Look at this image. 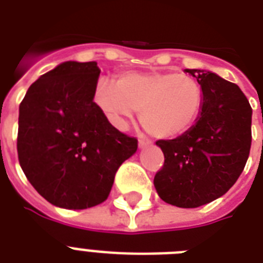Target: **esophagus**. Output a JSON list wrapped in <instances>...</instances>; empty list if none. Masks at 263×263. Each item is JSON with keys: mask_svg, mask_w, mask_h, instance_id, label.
<instances>
[{"mask_svg": "<svg viewBox=\"0 0 263 263\" xmlns=\"http://www.w3.org/2000/svg\"><path fill=\"white\" fill-rule=\"evenodd\" d=\"M150 144H152V142L147 139H143V138H140L139 142H138V146H139V148L147 147V146H150Z\"/></svg>", "mask_w": 263, "mask_h": 263, "instance_id": "1", "label": "esophagus"}]
</instances>
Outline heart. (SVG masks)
<instances>
[{"instance_id": "heart-1", "label": "heart", "mask_w": 263, "mask_h": 263, "mask_svg": "<svg viewBox=\"0 0 263 263\" xmlns=\"http://www.w3.org/2000/svg\"><path fill=\"white\" fill-rule=\"evenodd\" d=\"M94 103L113 127L123 129L136 110L148 135L172 139L196 123L202 111L203 92L191 76L175 72H127L117 83L99 78Z\"/></svg>"}]
</instances>
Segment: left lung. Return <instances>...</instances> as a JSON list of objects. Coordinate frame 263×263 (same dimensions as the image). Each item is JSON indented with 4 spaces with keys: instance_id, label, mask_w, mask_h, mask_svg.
Segmentation results:
<instances>
[{
    "instance_id": "left-lung-1",
    "label": "left lung",
    "mask_w": 263,
    "mask_h": 263,
    "mask_svg": "<svg viewBox=\"0 0 263 263\" xmlns=\"http://www.w3.org/2000/svg\"><path fill=\"white\" fill-rule=\"evenodd\" d=\"M184 72L200 84L202 111L188 131L156 143L165 162L154 187L166 203L192 209L224 195L241 175L251 147L253 109L237 84L204 69Z\"/></svg>"
}]
</instances>
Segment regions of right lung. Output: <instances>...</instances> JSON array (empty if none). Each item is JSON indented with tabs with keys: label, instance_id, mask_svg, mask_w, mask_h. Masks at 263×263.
<instances>
[{
	"label": "right lung",
	"instance_id": "add662e5",
	"mask_svg": "<svg viewBox=\"0 0 263 263\" xmlns=\"http://www.w3.org/2000/svg\"><path fill=\"white\" fill-rule=\"evenodd\" d=\"M95 61H65L39 76L18 107L17 154L31 185L57 208L82 210L109 196L138 140L95 106Z\"/></svg>",
	"mask_w": 263,
	"mask_h": 263
}]
</instances>
